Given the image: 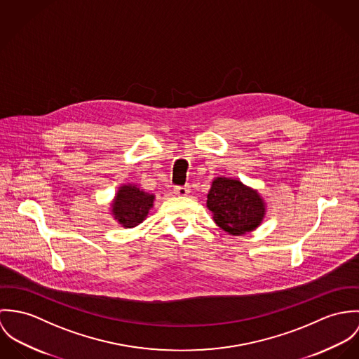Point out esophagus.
Returning a JSON list of instances; mask_svg holds the SVG:
<instances>
[{
    "mask_svg": "<svg viewBox=\"0 0 359 359\" xmlns=\"http://www.w3.org/2000/svg\"><path fill=\"white\" fill-rule=\"evenodd\" d=\"M175 194L179 196V197H186L190 194V186H179L175 189Z\"/></svg>",
    "mask_w": 359,
    "mask_h": 359,
    "instance_id": "1",
    "label": "esophagus"
}]
</instances>
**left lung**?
Wrapping results in <instances>:
<instances>
[{
  "label": "left lung",
  "instance_id": "left-lung-1",
  "mask_svg": "<svg viewBox=\"0 0 359 359\" xmlns=\"http://www.w3.org/2000/svg\"><path fill=\"white\" fill-rule=\"evenodd\" d=\"M206 206L215 223L231 236L256 230L266 215V202L257 190L231 177H216L212 182Z\"/></svg>",
  "mask_w": 359,
  "mask_h": 359
}]
</instances>
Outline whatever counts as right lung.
Segmentation results:
<instances>
[{
  "label": "right lung",
  "instance_id": "add662e5",
  "mask_svg": "<svg viewBox=\"0 0 359 359\" xmlns=\"http://www.w3.org/2000/svg\"><path fill=\"white\" fill-rule=\"evenodd\" d=\"M154 199L153 194L143 191L135 184H123L111 202V215L122 227H136L147 217Z\"/></svg>",
  "mask_w": 359,
  "mask_h": 359
}]
</instances>
